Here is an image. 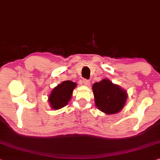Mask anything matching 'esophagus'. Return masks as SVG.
I'll return each instance as SVG.
<instances>
[{
    "label": "esophagus",
    "mask_w": 160,
    "mask_h": 160,
    "mask_svg": "<svg viewBox=\"0 0 160 160\" xmlns=\"http://www.w3.org/2000/svg\"><path fill=\"white\" fill-rule=\"evenodd\" d=\"M82 82H83V84H84L86 86H89V84H90V81L88 80V79H85V78H84V79L82 80Z\"/></svg>",
    "instance_id": "obj_1"
}]
</instances>
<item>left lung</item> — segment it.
Instances as JSON below:
<instances>
[{
    "mask_svg": "<svg viewBox=\"0 0 160 160\" xmlns=\"http://www.w3.org/2000/svg\"><path fill=\"white\" fill-rule=\"evenodd\" d=\"M92 90L96 106L106 114L118 112L126 102V92L108 79L94 83Z\"/></svg>",
    "mask_w": 160,
    "mask_h": 160,
    "instance_id": "obj_1",
    "label": "left lung"
}]
</instances>
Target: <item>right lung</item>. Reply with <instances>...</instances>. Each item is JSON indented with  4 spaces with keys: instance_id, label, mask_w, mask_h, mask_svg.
Listing matches in <instances>:
<instances>
[{
    "instance_id": "right-lung-1",
    "label": "right lung",
    "mask_w": 160,
    "mask_h": 160,
    "mask_svg": "<svg viewBox=\"0 0 160 160\" xmlns=\"http://www.w3.org/2000/svg\"><path fill=\"white\" fill-rule=\"evenodd\" d=\"M76 86V83L68 80L55 87L48 99L52 108L58 110L65 107L71 99Z\"/></svg>"
}]
</instances>
